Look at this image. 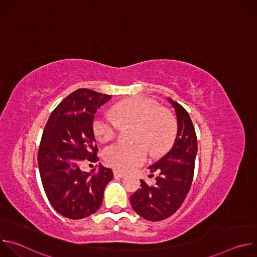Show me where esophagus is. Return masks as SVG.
<instances>
[{"label": "esophagus", "instance_id": "34e87169", "mask_svg": "<svg viewBox=\"0 0 257 257\" xmlns=\"http://www.w3.org/2000/svg\"><path fill=\"white\" fill-rule=\"evenodd\" d=\"M114 176H115L116 178H124L126 175H125L124 173H121V172L117 171V170H114Z\"/></svg>", "mask_w": 257, "mask_h": 257}]
</instances>
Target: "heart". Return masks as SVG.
Masks as SVG:
<instances>
[{"mask_svg": "<svg viewBox=\"0 0 257 257\" xmlns=\"http://www.w3.org/2000/svg\"><path fill=\"white\" fill-rule=\"evenodd\" d=\"M112 113H98L92 123L93 133L102 143L116 137L120 124L136 125L135 144L115 143L103 153L106 165L116 170L128 172L142 166L148 160L145 143L154 155H159L169 148L175 137L174 117L152 98L135 96L123 100L113 106Z\"/></svg>", "mask_w": 257, "mask_h": 257, "instance_id": "1", "label": "heart"}]
</instances>
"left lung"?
<instances>
[{
    "label": "left lung",
    "mask_w": 257,
    "mask_h": 257,
    "mask_svg": "<svg viewBox=\"0 0 257 257\" xmlns=\"http://www.w3.org/2000/svg\"><path fill=\"white\" fill-rule=\"evenodd\" d=\"M175 108L178 130L173 148L160 161L150 166L158 173L156 183L141 185L130 197L132 208L141 217L158 222L174 214L186 198L192 184L197 154V138L186 109L169 98Z\"/></svg>",
    "instance_id": "8db88e82"
}]
</instances>
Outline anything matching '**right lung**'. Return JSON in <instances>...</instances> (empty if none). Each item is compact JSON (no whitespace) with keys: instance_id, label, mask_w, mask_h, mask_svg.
Wrapping results in <instances>:
<instances>
[{"instance_id":"obj_1","label":"right lung","mask_w":257,"mask_h":257,"mask_svg":"<svg viewBox=\"0 0 257 257\" xmlns=\"http://www.w3.org/2000/svg\"><path fill=\"white\" fill-rule=\"evenodd\" d=\"M109 99L108 94L77 89L58 104L46 124L38 155L40 174L49 201L65 217L80 219L94 213L114 177L101 165L96 173L80 169L83 162L99 160L92 123L97 108Z\"/></svg>"}]
</instances>
